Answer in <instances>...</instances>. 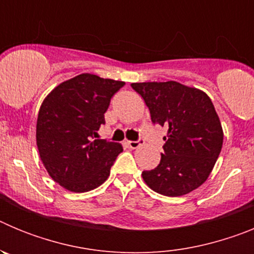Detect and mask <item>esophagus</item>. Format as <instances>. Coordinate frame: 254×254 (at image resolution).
Masks as SVG:
<instances>
[{
	"label": "esophagus",
	"instance_id": "1",
	"mask_svg": "<svg viewBox=\"0 0 254 254\" xmlns=\"http://www.w3.org/2000/svg\"><path fill=\"white\" fill-rule=\"evenodd\" d=\"M142 143V140H137V141H127V145H128V147H131V149H137V147H140V145Z\"/></svg>",
	"mask_w": 254,
	"mask_h": 254
}]
</instances>
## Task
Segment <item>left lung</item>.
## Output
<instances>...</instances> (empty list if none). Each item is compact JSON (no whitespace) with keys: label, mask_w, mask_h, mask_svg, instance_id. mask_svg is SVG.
<instances>
[{"label":"left lung","mask_w":254,"mask_h":254,"mask_svg":"<svg viewBox=\"0 0 254 254\" xmlns=\"http://www.w3.org/2000/svg\"><path fill=\"white\" fill-rule=\"evenodd\" d=\"M154 125L168 129L160 164L142 178L164 196H183L205 183L223 147L219 116L203 91L177 81L133 82Z\"/></svg>","instance_id":"8db88e82"}]
</instances>
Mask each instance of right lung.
I'll return each mask as SVG.
<instances>
[{"label":"right lung","mask_w":254,"mask_h":254,"mask_svg":"<svg viewBox=\"0 0 254 254\" xmlns=\"http://www.w3.org/2000/svg\"><path fill=\"white\" fill-rule=\"evenodd\" d=\"M123 85L81 73L44 99L37 121L38 150L49 176L66 190L81 193L99 187L123 151L120 143L96 140L112 96Z\"/></svg>","instance_id":"obj_1"}]
</instances>
